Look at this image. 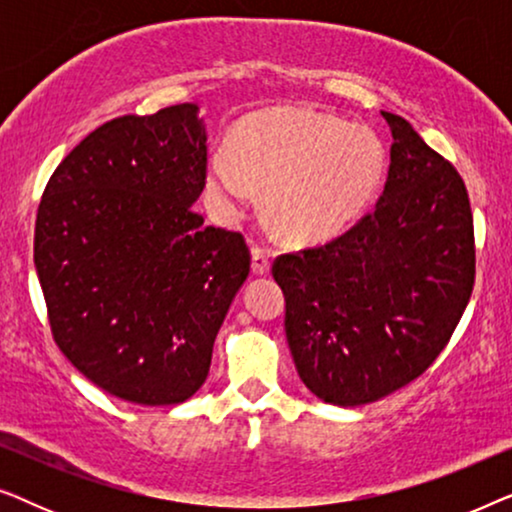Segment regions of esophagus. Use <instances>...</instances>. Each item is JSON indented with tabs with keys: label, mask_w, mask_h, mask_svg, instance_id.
<instances>
[{
	"label": "esophagus",
	"mask_w": 512,
	"mask_h": 512,
	"mask_svg": "<svg viewBox=\"0 0 512 512\" xmlns=\"http://www.w3.org/2000/svg\"><path fill=\"white\" fill-rule=\"evenodd\" d=\"M251 270H254V275H268L270 272V258L261 247L251 249Z\"/></svg>",
	"instance_id": "34e87169"
}]
</instances>
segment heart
<instances>
[{
	"label": "heart",
	"mask_w": 512,
	"mask_h": 512,
	"mask_svg": "<svg viewBox=\"0 0 512 512\" xmlns=\"http://www.w3.org/2000/svg\"><path fill=\"white\" fill-rule=\"evenodd\" d=\"M384 177V146L373 130L312 109H279L249 123L233 151L216 149L207 186L223 214L265 191L275 233L317 244L345 233L366 212Z\"/></svg>",
	"instance_id": "heart-1"
}]
</instances>
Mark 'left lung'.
Listing matches in <instances>:
<instances>
[{"mask_svg": "<svg viewBox=\"0 0 512 512\" xmlns=\"http://www.w3.org/2000/svg\"><path fill=\"white\" fill-rule=\"evenodd\" d=\"M373 212L321 247L272 263L305 387L354 408L417 380L450 342L475 282L466 184L405 118Z\"/></svg>", "mask_w": 512, "mask_h": 512, "instance_id": "1", "label": "left lung"}]
</instances>
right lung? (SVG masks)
Returning a JSON list of instances; mask_svg holds the SVG:
<instances>
[{"instance_id": "obj_1", "label": "right lung", "mask_w": 512, "mask_h": 512, "mask_svg": "<svg viewBox=\"0 0 512 512\" xmlns=\"http://www.w3.org/2000/svg\"><path fill=\"white\" fill-rule=\"evenodd\" d=\"M205 181L207 132L186 102L100 125L41 195L34 265L53 340L123 401L191 398L249 275L244 237L193 209Z\"/></svg>"}]
</instances>
